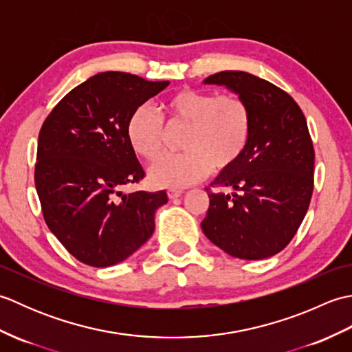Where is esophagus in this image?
<instances>
[{
  "instance_id": "1",
  "label": "esophagus",
  "mask_w": 352,
  "mask_h": 352,
  "mask_svg": "<svg viewBox=\"0 0 352 352\" xmlns=\"http://www.w3.org/2000/svg\"><path fill=\"white\" fill-rule=\"evenodd\" d=\"M183 193V190H180V189H168V197L170 198V199H174V198H178Z\"/></svg>"
}]
</instances>
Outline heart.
Returning <instances> with one entry per match:
<instances>
[{
    "label": "heart",
    "instance_id": "1",
    "mask_svg": "<svg viewBox=\"0 0 352 352\" xmlns=\"http://www.w3.org/2000/svg\"><path fill=\"white\" fill-rule=\"evenodd\" d=\"M163 119L170 129L188 126L182 155L160 160L167 141L162 118L148 106H139L126 121V139L140 159L154 162L149 180L159 188H186L210 174L213 166L227 170L248 148L252 118L248 104L236 94L216 95L184 87L162 102Z\"/></svg>",
    "mask_w": 352,
    "mask_h": 352
}]
</instances>
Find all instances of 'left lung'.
Listing matches in <instances>:
<instances>
[{
    "label": "left lung",
    "mask_w": 352,
    "mask_h": 352,
    "mask_svg": "<svg viewBox=\"0 0 352 352\" xmlns=\"http://www.w3.org/2000/svg\"><path fill=\"white\" fill-rule=\"evenodd\" d=\"M204 83L242 96L252 131L242 159L212 183L219 190L206 188L210 206L201 228L233 257L275 256L296 234L311 199L315 149L307 121L287 92L252 74L222 71Z\"/></svg>",
    "instance_id": "8db88e82"
}]
</instances>
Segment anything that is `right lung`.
Instances as JSON below:
<instances>
[{
    "label": "right lung",
    "mask_w": 352,
    "mask_h": 352,
    "mask_svg": "<svg viewBox=\"0 0 352 352\" xmlns=\"http://www.w3.org/2000/svg\"><path fill=\"white\" fill-rule=\"evenodd\" d=\"M169 81L101 72L74 87L45 119L34 184L51 233L81 263L107 267L130 257L154 231L164 190L122 193L145 170L126 139L134 109Z\"/></svg>",
    "instance_id": "right-lung-1"
}]
</instances>
